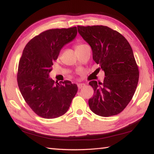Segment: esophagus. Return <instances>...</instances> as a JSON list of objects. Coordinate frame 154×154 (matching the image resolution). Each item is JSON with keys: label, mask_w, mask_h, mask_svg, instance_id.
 I'll list each match as a JSON object with an SVG mask.
<instances>
[{"label": "esophagus", "mask_w": 154, "mask_h": 154, "mask_svg": "<svg viewBox=\"0 0 154 154\" xmlns=\"http://www.w3.org/2000/svg\"><path fill=\"white\" fill-rule=\"evenodd\" d=\"M77 86H78V88H79V89H81V88L85 87V84H84V83H79V84L77 85Z\"/></svg>", "instance_id": "esophagus-1"}]
</instances>
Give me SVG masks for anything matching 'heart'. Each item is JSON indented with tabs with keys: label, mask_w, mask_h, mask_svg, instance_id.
<instances>
[{
	"label": "heart",
	"mask_w": 154,
	"mask_h": 154,
	"mask_svg": "<svg viewBox=\"0 0 154 154\" xmlns=\"http://www.w3.org/2000/svg\"><path fill=\"white\" fill-rule=\"evenodd\" d=\"M83 44H78V45L76 46V48H78V47H80V46H82V45H83Z\"/></svg>",
	"instance_id": "b5f03b06"
}]
</instances>
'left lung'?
Instances as JSON below:
<instances>
[{
  "mask_svg": "<svg viewBox=\"0 0 154 154\" xmlns=\"http://www.w3.org/2000/svg\"><path fill=\"white\" fill-rule=\"evenodd\" d=\"M77 30L90 45L93 60L105 75L103 83H89L94 92L88 100L90 108L102 117L118 115L131 100L139 82L131 46L120 33L105 26H78Z\"/></svg>",
  "mask_w": 154,
  "mask_h": 154,
  "instance_id": "8db88e82",
  "label": "left lung"
}]
</instances>
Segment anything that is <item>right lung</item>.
Masks as SVG:
<instances>
[{"label":"right lung","instance_id":"right-lung-1","mask_svg":"<svg viewBox=\"0 0 154 154\" xmlns=\"http://www.w3.org/2000/svg\"><path fill=\"white\" fill-rule=\"evenodd\" d=\"M77 34L76 27L44 31L23 50L18 66V86L26 103L41 118L54 119L64 115L77 92V85L70 81L58 83L49 77L54 61Z\"/></svg>","mask_w":154,"mask_h":154}]
</instances>
